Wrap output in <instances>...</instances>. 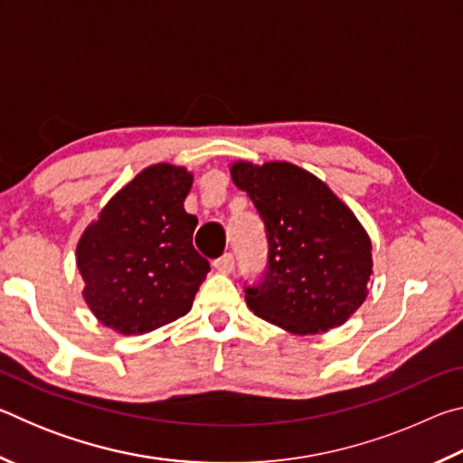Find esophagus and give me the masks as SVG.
Wrapping results in <instances>:
<instances>
[{
	"instance_id": "esophagus-1",
	"label": "esophagus",
	"mask_w": 463,
	"mask_h": 463,
	"mask_svg": "<svg viewBox=\"0 0 463 463\" xmlns=\"http://www.w3.org/2000/svg\"><path fill=\"white\" fill-rule=\"evenodd\" d=\"M214 269L218 271V273H232V269H234V260H232V255L231 253H226V255H222L221 260H216L214 261Z\"/></svg>"
}]
</instances>
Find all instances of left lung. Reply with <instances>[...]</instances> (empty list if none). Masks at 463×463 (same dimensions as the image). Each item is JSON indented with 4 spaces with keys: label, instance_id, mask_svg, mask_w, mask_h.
Returning <instances> with one entry per match:
<instances>
[{
    "label": "left lung",
    "instance_id": "left-lung-1",
    "mask_svg": "<svg viewBox=\"0 0 463 463\" xmlns=\"http://www.w3.org/2000/svg\"><path fill=\"white\" fill-rule=\"evenodd\" d=\"M231 177L261 214L269 271L247 307L292 335L341 326L365 302L372 239L323 179L288 161L231 163Z\"/></svg>",
    "mask_w": 463,
    "mask_h": 463
}]
</instances>
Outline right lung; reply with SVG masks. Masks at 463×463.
Instances as JSON below:
<instances>
[{"label":"right lung","mask_w":463,"mask_h":463,"mask_svg":"<svg viewBox=\"0 0 463 463\" xmlns=\"http://www.w3.org/2000/svg\"><path fill=\"white\" fill-rule=\"evenodd\" d=\"M194 174L155 163L116 192L77 242L83 300L101 325L145 335L192 310L210 265L192 245L184 202Z\"/></svg>","instance_id":"obj_1"}]
</instances>
